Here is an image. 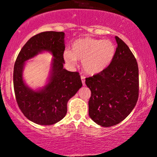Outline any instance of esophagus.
Here are the masks:
<instances>
[{
  "mask_svg": "<svg viewBox=\"0 0 157 157\" xmlns=\"http://www.w3.org/2000/svg\"><path fill=\"white\" fill-rule=\"evenodd\" d=\"M81 80H82V83L83 86H85V79H86V77L84 75H81Z\"/></svg>",
  "mask_w": 157,
  "mask_h": 157,
  "instance_id": "esophagus-1",
  "label": "esophagus"
}]
</instances>
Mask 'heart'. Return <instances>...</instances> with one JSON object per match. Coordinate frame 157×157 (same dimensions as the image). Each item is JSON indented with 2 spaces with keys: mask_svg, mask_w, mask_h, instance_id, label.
Here are the masks:
<instances>
[{
  "mask_svg": "<svg viewBox=\"0 0 157 157\" xmlns=\"http://www.w3.org/2000/svg\"><path fill=\"white\" fill-rule=\"evenodd\" d=\"M116 47L110 40L83 37L75 40L71 51H66L64 59L70 64L82 60V68L90 75L98 74L109 66L114 57Z\"/></svg>",
  "mask_w": 157,
  "mask_h": 157,
  "instance_id": "heart-1",
  "label": "heart"
}]
</instances>
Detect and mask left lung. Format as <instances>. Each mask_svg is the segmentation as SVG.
Returning <instances> with one entry per match:
<instances>
[{
    "instance_id": "8db88e82",
    "label": "left lung",
    "mask_w": 157,
    "mask_h": 157,
    "mask_svg": "<svg viewBox=\"0 0 157 157\" xmlns=\"http://www.w3.org/2000/svg\"><path fill=\"white\" fill-rule=\"evenodd\" d=\"M117 46L111 63L101 72L86 79L91 90L90 117L98 125L110 127L130 114L139 97V69L134 55L117 36Z\"/></svg>"
}]
</instances>
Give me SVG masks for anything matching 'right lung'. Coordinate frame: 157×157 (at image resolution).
Listing matches in <instances>:
<instances>
[{
    "instance_id": "right-lung-1",
    "label": "right lung",
    "mask_w": 157,
    "mask_h": 157,
    "mask_svg": "<svg viewBox=\"0 0 157 157\" xmlns=\"http://www.w3.org/2000/svg\"><path fill=\"white\" fill-rule=\"evenodd\" d=\"M64 32H44L29 40L21 48L14 66L13 84L16 101L27 119L36 124L53 125L67 113V102L82 87L80 74L63 68ZM42 51L53 55L52 75L44 89L33 91L22 80L24 63Z\"/></svg>"
}]
</instances>
